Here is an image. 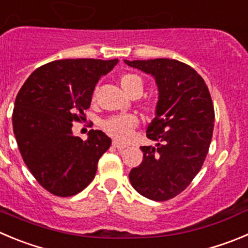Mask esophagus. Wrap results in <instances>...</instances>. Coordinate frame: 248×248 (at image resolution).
Returning <instances> with one entry per match:
<instances>
[{"label": "esophagus", "mask_w": 248, "mask_h": 248, "mask_svg": "<svg viewBox=\"0 0 248 248\" xmlns=\"http://www.w3.org/2000/svg\"><path fill=\"white\" fill-rule=\"evenodd\" d=\"M112 145H113V147H115V148H117V149H119V150L124 149V148L127 147L126 144H124V143L119 142V140H112Z\"/></svg>", "instance_id": "1"}]
</instances>
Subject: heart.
<instances>
[{
	"instance_id": "b5f03b06",
	"label": "heart",
	"mask_w": 248,
	"mask_h": 248,
	"mask_svg": "<svg viewBox=\"0 0 248 248\" xmlns=\"http://www.w3.org/2000/svg\"><path fill=\"white\" fill-rule=\"evenodd\" d=\"M121 87L124 92L132 95L136 92H142L143 80L140 76L133 73H126L120 79ZM138 119L135 115H121V116L108 117L103 122V128L106 133L117 140H126L132 136L136 127L138 126Z\"/></svg>"
}]
</instances>
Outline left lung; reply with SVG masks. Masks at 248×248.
I'll use <instances>...</instances> for the list:
<instances>
[{"label":"left lung","mask_w":248,"mask_h":248,"mask_svg":"<svg viewBox=\"0 0 248 248\" xmlns=\"http://www.w3.org/2000/svg\"><path fill=\"white\" fill-rule=\"evenodd\" d=\"M124 63L155 78V117L147 128L153 147H140L143 161L129 172L133 188L156 202L171 200L200 172L214 128V106L204 79L177 60H136Z\"/></svg>","instance_id":"left-lung-1"}]
</instances>
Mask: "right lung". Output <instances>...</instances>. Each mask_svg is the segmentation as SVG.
<instances>
[{
    "instance_id": "right-lung-1",
    "label": "right lung",
    "mask_w": 248,
    "mask_h": 248,
    "mask_svg": "<svg viewBox=\"0 0 248 248\" xmlns=\"http://www.w3.org/2000/svg\"><path fill=\"white\" fill-rule=\"evenodd\" d=\"M119 60L68 59L48 62L28 77L16 98L12 122L25 165L50 193L71 197L93 181L98 161L110 148L104 132L88 140L72 133L89 108L96 83Z\"/></svg>"
}]
</instances>
